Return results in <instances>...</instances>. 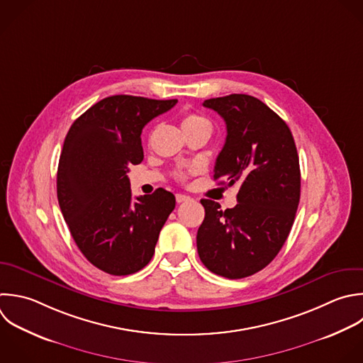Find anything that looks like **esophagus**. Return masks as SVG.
Returning <instances> with one entry per match:
<instances>
[{
	"label": "esophagus",
	"instance_id": "esophagus-1",
	"mask_svg": "<svg viewBox=\"0 0 363 363\" xmlns=\"http://www.w3.org/2000/svg\"><path fill=\"white\" fill-rule=\"evenodd\" d=\"M187 200H190L189 196H186V194H176V201L177 203H184Z\"/></svg>",
	"mask_w": 363,
	"mask_h": 363
}]
</instances>
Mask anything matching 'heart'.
<instances>
[{
    "label": "heart",
    "mask_w": 363,
    "mask_h": 363,
    "mask_svg": "<svg viewBox=\"0 0 363 363\" xmlns=\"http://www.w3.org/2000/svg\"><path fill=\"white\" fill-rule=\"evenodd\" d=\"M182 128H183V130L186 132V130H193V129H208L210 132H211V123L206 119V118H203V116H200V115H197V113H189V115H186L183 119H182ZM193 169H190L189 172H191ZM176 177L179 179V180H186L187 179V170L184 172V170H179L177 173H176Z\"/></svg>",
    "instance_id": "obj_1"
}]
</instances>
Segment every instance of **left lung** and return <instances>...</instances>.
Segmentation results:
<instances>
[{"instance_id":"1","label":"left lung","mask_w":363,"mask_h":363,"mask_svg":"<svg viewBox=\"0 0 363 363\" xmlns=\"http://www.w3.org/2000/svg\"><path fill=\"white\" fill-rule=\"evenodd\" d=\"M203 106L227 126L214 179L238 183L240 190L238 204L224 211L218 203L201 200L206 216L197 251L211 272L238 279L265 268L282 248L299 203V159L288 125L259 99L233 94Z\"/></svg>"}]
</instances>
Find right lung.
I'll return each mask as SVG.
<instances>
[{"instance_id": "obj_1", "label": "right lung", "mask_w": 363, "mask_h": 363, "mask_svg": "<svg viewBox=\"0 0 363 363\" xmlns=\"http://www.w3.org/2000/svg\"><path fill=\"white\" fill-rule=\"evenodd\" d=\"M177 99L105 98L71 126L57 174L61 211L81 252L111 275L135 274L149 264L174 196L157 189L132 199L129 166L143 160L142 130Z\"/></svg>"}]
</instances>
